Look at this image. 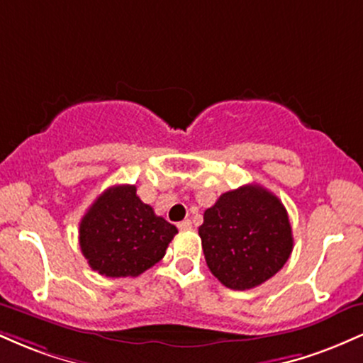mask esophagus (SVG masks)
<instances>
[{"mask_svg": "<svg viewBox=\"0 0 363 363\" xmlns=\"http://www.w3.org/2000/svg\"><path fill=\"white\" fill-rule=\"evenodd\" d=\"M179 230H191L193 228V223H191V220H182V222L177 223Z\"/></svg>", "mask_w": 363, "mask_h": 363, "instance_id": "esophagus-1", "label": "esophagus"}]
</instances>
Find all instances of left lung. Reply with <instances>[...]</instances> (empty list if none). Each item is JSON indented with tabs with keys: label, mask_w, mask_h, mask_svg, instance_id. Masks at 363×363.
<instances>
[{
	"label": "left lung",
	"mask_w": 363,
	"mask_h": 363,
	"mask_svg": "<svg viewBox=\"0 0 363 363\" xmlns=\"http://www.w3.org/2000/svg\"><path fill=\"white\" fill-rule=\"evenodd\" d=\"M198 232L208 268L232 290H249L269 280L294 249L285 206L257 184L223 193L205 211Z\"/></svg>",
	"instance_id": "left-lung-1"
}]
</instances>
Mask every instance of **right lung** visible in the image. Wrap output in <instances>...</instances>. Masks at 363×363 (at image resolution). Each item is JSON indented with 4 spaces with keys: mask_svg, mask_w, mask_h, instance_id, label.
<instances>
[{
    "mask_svg": "<svg viewBox=\"0 0 363 363\" xmlns=\"http://www.w3.org/2000/svg\"><path fill=\"white\" fill-rule=\"evenodd\" d=\"M177 228L157 216L136 194V186L106 189L80 222V249L104 277H138L165 256Z\"/></svg>",
    "mask_w": 363,
    "mask_h": 363,
    "instance_id": "1",
    "label": "right lung"
}]
</instances>
